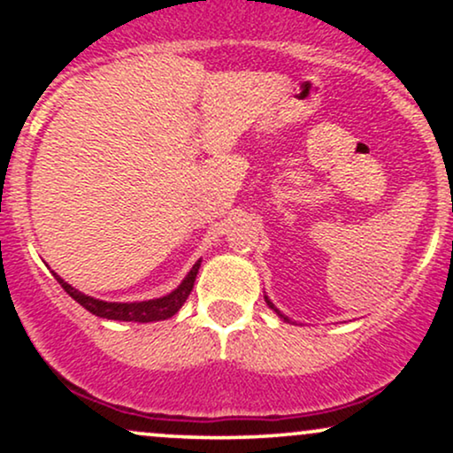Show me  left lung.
<instances>
[{
    "instance_id": "1",
    "label": "left lung",
    "mask_w": 453,
    "mask_h": 453,
    "mask_svg": "<svg viewBox=\"0 0 453 453\" xmlns=\"http://www.w3.org/2000/svg\"><path fill=\"white\" fill-rule=\"evenodd\" d=\"M264 300H266V304L270 306V309H273V311H274V313H277V315L280 317V319H283V321H288V324H292V319H289V317H288V315H283V313H280V311L277 309V306H274V304H273V300H270V298H268V296H264Z\"/></svg>"
}]
</instances>
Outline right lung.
Here are the masks:
<instances>
[{
	"label": "right lung",
	"instance_id": "1",
	"mask_svg": "<svg viewBox=\"0 0 453 453\" xmlns=\"http://www.w3.org/2000/svg\"><path fill=\"white\" fill-rule=\"evenodd\" d=\"M202 259L191 266L187 277L180 280V285L176 289H173L170 294L161 296V298H153V300H142V303H106V300L93 298V296H87L82 292H78L76 288H72L67 280H64L59 274H55V279L59 280L61 288L65 289L72 298L76 300L78 304L85 306L87 311L97 317H104V319H114V321H138V324H149V321H164L170 319V317L179 313L180 306L185 304V300L189 298L191 289H194L197 270H200Z\"/></svg>",
	"mask_w": 453,
	"mask_h": 453
}]
</instances>
